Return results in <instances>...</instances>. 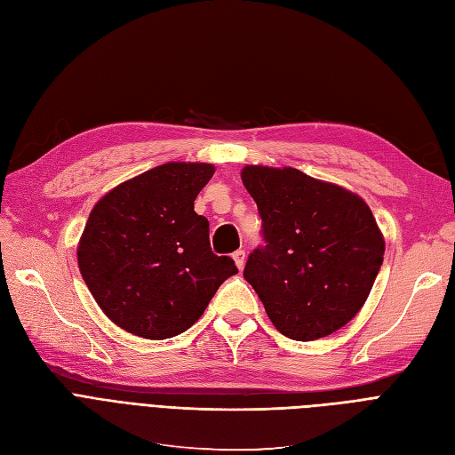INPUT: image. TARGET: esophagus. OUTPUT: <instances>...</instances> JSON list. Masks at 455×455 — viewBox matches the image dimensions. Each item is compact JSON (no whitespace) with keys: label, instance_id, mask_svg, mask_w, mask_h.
<instances>
[{"label":"esophagus","instance_id":"1","mask_svg":"<svg viewBox=\"0 0 455 455\" xmlns=\"http://www.w3.org/2000/svg\"><path fill=\"white\" fill-rule=\"evenodd\" d=\"M232 259H234V262H236V266H238V270H242V267L245 266V251L243 249H238L236 253L232 255Z\"/></svg>","mask_w":455,"mask_h":455}]
</instances>
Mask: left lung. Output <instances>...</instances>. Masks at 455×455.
Masks as SVG:
<instances>
[{
  "label": "left lung",
  "mask_w": 455,
  "mask_h": 455,
  "mask_svg": "<svg viewBox=\"0 0 455 455\" xmlns=\"http://www.w3.org/2000/svg\"><path fill=\"white\" fill-rule=\"evenodd\" d=\"M266 245L243 277L274 326L291 339L338 331L363 307L384 255V236L365 200L298 168L245 164Z\"/></svg>",
  "instance_id": "1"
}]
</instances>
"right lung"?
Returning a JSON list of instances; mask_svg holds the SVG:
<instances>
[{
	"label": "right lung",
	"mask_w": 455,
	"mask_h": 455,
	"mask_svg": "<svg viewBox=\"0 0 455 455\" xmlns=\"http://www.w3.org/2000/svg\"><path fill=\"white\" fill-rule=\"evenodd\" d=\"M210 163L172 161L116 185L93 206L78 242L80 274L110 321L144 339L191 328L238 267L210 247L195 198Z\"/></svg>",
	"instance_id": "add662e5"
}]
</instances>
